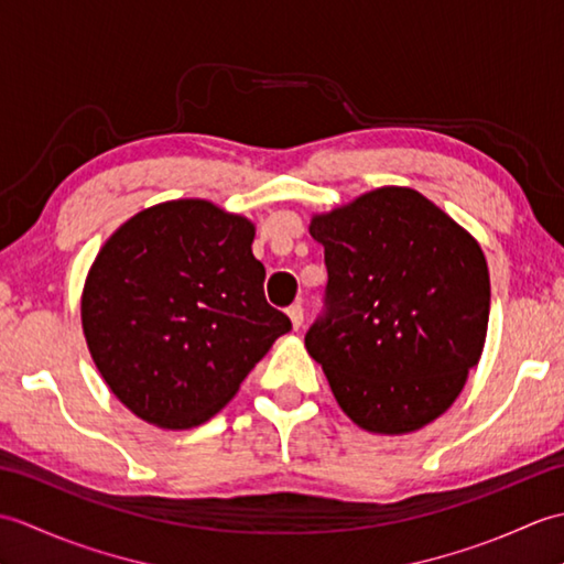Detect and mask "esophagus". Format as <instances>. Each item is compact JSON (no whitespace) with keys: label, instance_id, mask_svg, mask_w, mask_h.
Returning a JSON list of instances; mask_svg holds the SVG:
<instances>
[{"label":"esophagus","instance_id":"34e87169","mask_svg":"<svg viewBox=\"0 0 564 564\" xmlns=\"http://www.w3.org/2000/svg\"><path fill=\"white\" fill-rule=\"evenodd\" d=\"M289 317H291V325H293V329H301L303 327V307L301 305H291L289 307Z\"/></svg>","mask_w":564,"mask_h":564}]
</instances>
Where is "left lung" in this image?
Here are the masks:
<instances>
[{
  "label": "left lung",
  "instance_id": "obj_1",
  "mask_svg": "<svg viewBox=\"0 0 564 564\" xmlns=\"http://www.w3.org/2000/svg\"><path fill=\"white\" fill-rule=\"evenodd\" d=\"M327 315L305 334L344 414L368 434L424 429L458 400L485 349L489 271L477 239L410 186L327 213Z\"/></svg>",
  "mask_w": 564,
  "mask_h": 564
}]
</instances>
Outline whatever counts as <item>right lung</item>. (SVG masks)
<instances>
[{"label": "right lung", "mask_w": 564, "mask_h": 564, "mask_svg": "<svg viewBox=\"0 0 564 564\" xmlns=\"http://www.w3.org/2000/svg\"><path fill=\"white\" fill-rule=\"evenodd\" d=\"M257 227L203 198L135 213L82 291V329L106 386L142 422L182 431L230 402L291 319L263 297Z\"/></svg>", "instance_id": "obj_1"}]
</instances>
